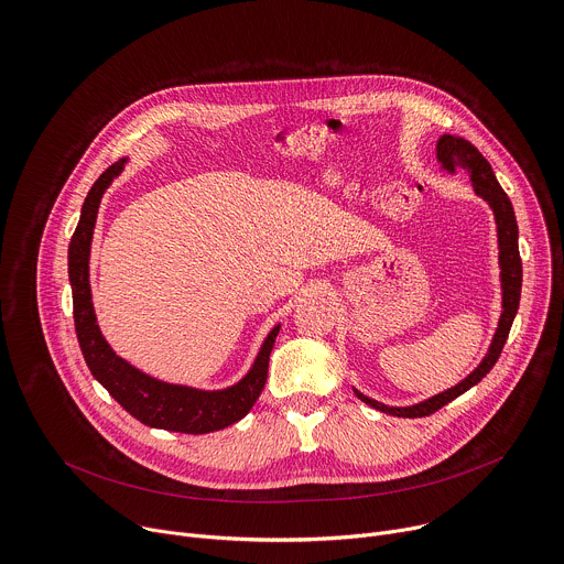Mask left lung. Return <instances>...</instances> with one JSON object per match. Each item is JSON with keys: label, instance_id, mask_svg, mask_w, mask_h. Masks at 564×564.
<instances>
[{"label": "left lung", "instance_id": "obj_1", "mask_svg": "<svg viewBox=\"0 0 564 564\" xmlns=\"http://www.w3.org/2000/svg\"><path fill=\"white\" fill-rule=\"evenodd\" d=\"M435 158L440 163V170L446 174H457L464 172L470 178L473 192L487 200V205L494 212L496 218V231H498V265H500V294H502V310H500V318H498V328L494 333L491 346L487 350V355L481 357V361L455 386L446 388L444 392H437L424 401H417V404L411 406H388L383 401H377L368 394H364L361 390L352 388L355 394L368 404L375 411H381L386 415L392 417H426L435 411H440L442 406H446L448 401H453L455 397L464 394L468 388H473L475 383L481 381V377H487V372L496 366L513 318L518 314V305H520V290H522V261H520V250H518V220L513 214V205L509 200V196L505 194V189L500 187L489 160L481 155L468 140L459 138V135H451L444 133L437 138L435 144Z\"/></svg>", "mask_w": 564, "mask_h": 564}]
</instances>
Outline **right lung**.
Returning <instances> with one entry per match:
<instances>
[{
	"label": "right lung",
	"mask_w": 564,
	"mask_h": 564,
	"mask_svg": "<svg viewBox=\"0 0 564 564\" xmlns=\"http://www.w3.org/2000/svg\"><path fill=\"white\" fill-rule=\"evenodd\" d=\"M127 163L129 158H120L116 165H111L94 183L85 198L83 212H79V220L68 246V281L73 290V318L79 348H83L91 375L109 390V394L129 415H133L144 426L189 435H205L227 429L234 422L243 420L257 404L268 379V361L281 324L268 333L250 370L243 377L231 386L214 390L170 383L151 377L122 359L109 346L98 326L89 263L102 196L124 172Z\"/></svg>",
	"instance_id": "right-lung-1"
}]
</instances>
